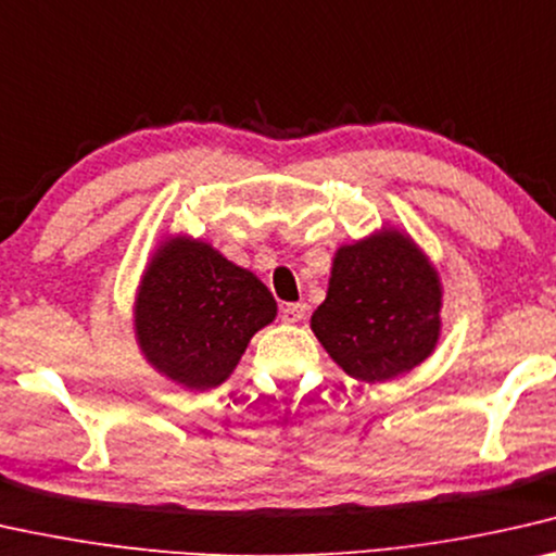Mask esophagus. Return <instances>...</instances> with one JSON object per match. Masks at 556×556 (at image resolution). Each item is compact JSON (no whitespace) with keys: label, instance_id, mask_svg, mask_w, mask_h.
<instances>
[{"label":"esophagus","instance_id":"1","mask_svg":"<svg viewBox=\"0 0 556 556\" xmlns=\"http://www.w3.org/2000/svg\"><path fill=\"white\" fill-rule=\"evenodd\" d=\"M306 317V304H285L281 306V321H287V325H296V321H302Z\"/></svg>","mask_w":556,"mask_h":556}]
</instances>
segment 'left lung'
Wrapping results in <instances>:
<instances>
[{"label":"left lung","mask_w":556,"mask_h":556,"mask_svg":"<svg viewBox=\"0 0 556 556\" xmlns=\"http://www.w3.org/2000/svg\"><path fill=\"white\" fill-rule=\"evenodd\" d=\"M442 294L437 267L412 235L382 225L334 252L327 300L309 325L346 375L389 382L437 350Z\"/></svg>","instance_id":"1"}]
</instances>
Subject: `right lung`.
Instances as JSON below:
<instances>
[{
  "mask_svg": "<svg viewBox=\"0 0 556 556\" xmlns=\"http://www.w3.org/2000/svg\"><path fill=\"white\" fill-rule=\"evenodd\" d=\"M275 317L277 302L260 277L189 235L154 247L131 306L144 362L189 392L227 382L250 339Z\"/></svg>",
  "mask_w": 556,
  "mask_h": 556,
  "instance_id": "obj_1",
  "label": "right lung"
}]
</instances>
